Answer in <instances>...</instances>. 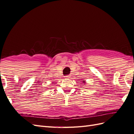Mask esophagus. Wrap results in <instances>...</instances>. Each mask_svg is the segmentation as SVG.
<instances>
[{
  "mask_svg": "<svg viewBox=\"0 0 134 134\" xmlns=\"http://www.w3.org/2000/svg\"><path fill=\"white\" fill-rule=\"evenodd\" d=\"M65 77H66V79H68V78H70V76H69V75H67V76H65Z\"/></svg>",
  "mask_w": 134,
  "mask_h": 134,
  "instance_id": "esophagus-1",
  "label": "esophagus"
}]
</instances>
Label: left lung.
I'll return each mask as SVG.
<instances>
[{"label":"left lung","mask_w":134,"mask_h":134,"mask_svg":"<svg viewBox=\"0 0 134 134\" xmlns=\"http://www.w3.org/2000/svg\"><path fill=\"white\" fill-rule=\"evenodd\" d=\"M83 84H85V83H85V80H83Z\"/></svg>","instance_id":"left-lung-1"}]
</instances>
